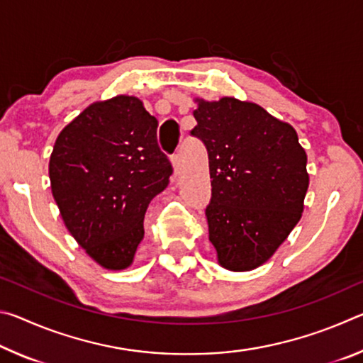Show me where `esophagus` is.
<instances>
[{"instance_id": "34e87169", "label": "esophagus", "mask_w": 363, "mask_h": 363, "mask_svg": "<svg viewBox=\"0 0 363 363\" xmlns=\"http://www.w3.org/2000/svg\"><path fill=\"white\" fill-rule=\"evenodd\" d=\"M171 164H173V169H174V177L179 173V155L174 153L173 157H171Z\"/></svg>"}]
</instances>
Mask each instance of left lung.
I'll list each match as a JSON object with an SVG mask.
<instances>
[{
    "label": "left lung",
    "mask_w": 363,
    "mask_h": 363,
    "mask_svg": "<svg viewBox=\"0 0 363 363\" xmlns=\"http://www.w3.org/2000/svg\"><path fill=\"white\" fill-rule=\"evenodd\" d=\"M195 102L190 134L205 144L210 163V242L224 269H256L301 219L307 155L294 128L257 104L235 97Z\"/></svg>",
    "instance_id": "1"
}]
</instances>
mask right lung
<instances>
[{"mask_svg":"<svg viewBox=\"0 0 363 363\" xmlns=\"http://www.w3.org/2000/svg\"><path fill=\"white\" fill-rule=\"evenodd\" d=\"M158 121L134 96L94 102L67 125L49 158L60 216L86 253L110 270L131 266L144 216L173 173Z\"/></svg>","mask_w":363,"mask_h":363,"instance_id":"1","label":"right lung"}]
</instances>
